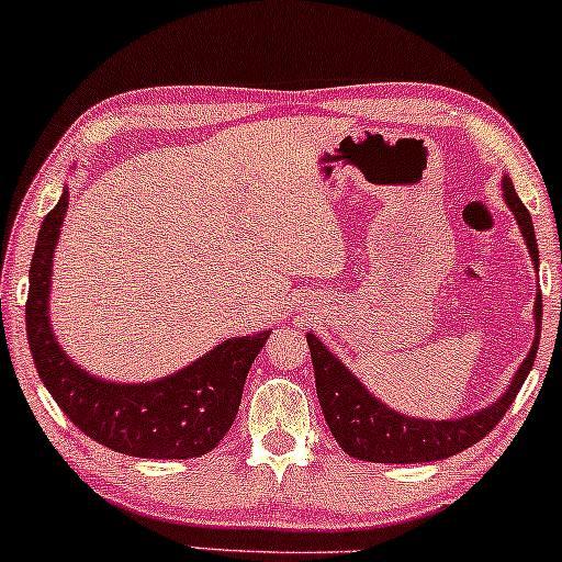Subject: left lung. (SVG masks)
I'll list each match as a JSON object with an SVG mask.
<instances>
[{
    "label": "left lung",
    "mask_w": 562,
    "mask_h": 562,
    "mask_svg": "<svg viewBox=\"0 0 562 562\" xmlns=\"http://www.w3.org/2000/svg\"><path fill=\"white\" fill-rule=\"evenodd\" d=\"M504 202L517 217V225L525 237L532 266L540 268V250H537L535 225L529 217L527 206L514 191L509 176L502 181ZM540 325H542V294L537 289L535 299V342L529 348V356L521 360L517 375H514L509 389L496 398L486 409L468 414L460 419H417L406 417L379 402L358 375L348 371V366L340 358H335L325 345L319 342L317 335H306L312 350L314 381H317V398L329 432L348 456L368 463H432L463 452L483 440L494 429L517 398L521 383L532 371L537 348H540Z\"/></svg>",
    "instance_id": "left-lung-1"
}]
</instances>
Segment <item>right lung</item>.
I'll use <instances>...</instances> for the list:
<instances>
[{"label": "right lung", "instance_id": "add662e5", "mask_svg": "<svg viewBox=\"0 0 562 562\" xmlns=\"http://www.w3.org/2000/svg\"><path fill=\"white\" fill-rule=\"evenodd\" d=\"M68 210V189L43 220L30 263L27 342L37 375L83 435L122 456L187 460L217 448L240 409L243 386L271 329L233 337L194 363L148 383L102 381L76 366L50 327L53 252Z\"/></svg>", "mask_w": 562, "mask_h": 562}]
</instances>
